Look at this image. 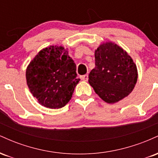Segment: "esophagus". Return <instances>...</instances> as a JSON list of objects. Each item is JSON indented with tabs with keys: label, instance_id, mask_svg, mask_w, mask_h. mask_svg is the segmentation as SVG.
<instances>
[{
	"label": "esophagus",
	"instance_id": "obj_1",
	"mask_svg": "<svg viewBox=\"0 0 158 158\" xmlns=\"http://www.w3.org/2000/svg\"><path fill=\"white\" fill-rule=\"evenodd\" d=\"M80 78H81V80H83V81H88V74H85V75L81 76Z\"/></svg>",
	"mask_w": 158,
	"mask_h": 158
}]
</instances>
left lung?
I'll use <instances>...</instances> for the list:
<instances>
[{
  "label": "left lung",
  "mask_w": 158,
  "mask_h": 158,
  "mask_svg": "<svg viewBox=\"0 0 158 158\" xmlns=\"http://www.w3.org/2000/svg\"><path fill=\"white\" fill-rule=\"evenodd\" d=\"M137 77V65L119 45L106 41L95 50V68L88 82L103 101L112 104L124 99L135 88Z\"/></svg>",
  "instance_id": "1"
}]
</instances>
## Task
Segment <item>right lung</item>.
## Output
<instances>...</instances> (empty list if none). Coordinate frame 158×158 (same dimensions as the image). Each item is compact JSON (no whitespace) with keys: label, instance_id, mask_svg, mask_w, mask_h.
<instances>
[{"label":"right lung","instance_id":"1","mask_svg":"<svg viewBox=\"0 0 158 158\" xmlns=\"http://www.w3.org/2000/svg\"><path fill=\"white\" fill-rule=\"evenodd\" d=\"M77 68L68 49L50 46L38 52L27 68V84L40 105L51 109L62 108L71 99Z\"/></svg>","mask_w":158,"mask_h":158}]
</instances>
